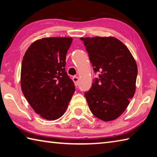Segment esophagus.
<instances>
[{
  "instance_id": "1",
  "label": "esophagus",
  "mask_w": 157,
  "mask_h": 157,
  "mask_svg": "<svg viewBox=\"0 0 157 157\" xmlns=\"http://www.w3.org/2000/svg\"><path fill=\"white\" fill-rule=\"evenodd\" d=\"M73 81L74 82V84H75V86H78V83H79V78H78V77L74 76L73 78Z\"/></svg>"
}]
</instances>
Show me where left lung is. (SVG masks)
<instances>
[{
  "label": "left lung",
  "instance_id": "left-lung-1",
  "mask_svg": "<svg viewBox=\"0 0 157 157\" xmlns=\"http://www.w3.org/2000/svg\"><path fill=\"white\" fill-rule=\"evenodd\" d=\"M94 71L100 72L85 93L92 113L103 121L123 113L136 91L137 65L129 50L113 36L81 37Z\"/></svg>",
  "mask_w": 157,
  "mask_h": 157
}]
</instances>
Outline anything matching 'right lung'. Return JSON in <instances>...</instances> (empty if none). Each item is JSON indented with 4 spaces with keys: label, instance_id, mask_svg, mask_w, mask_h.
Returning a JSON list of instances; mask_svg holds the SVG:
<instances>
[{
    "label": "right lung",
    "instance_id": "add662e5",
    "mask_svg": "<svg viewBox=\"0 0 157 157\" xmlns=\"http://www.w3.org/2000/svg\"><path fill=\"white\" fill-rule=\"evenodd\" d=\"M71 37H46L26 50L21 71V87L35 113L48 121L62 117L75 92L65 71Z\"/></svg>",
    "mask_w": 157,
    "mask_h": 157
}]
</instances>
